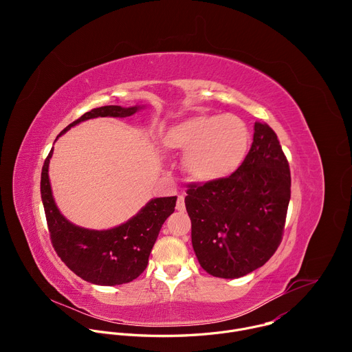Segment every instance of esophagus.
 <instances>
[{"instance_id": "esophagus-1", "label": "esophagus", "mask_w": 352, "mask_h": 352, "mask_svg": "<svg viewBox=\"0 0 352 352\" xmlns=\"http://www.w3.org/2000/svg\"><path fill=\"white\" fill-rule=\"evenodd\" d=\"M177 210L178 212H185V196L184 195H179L178 196V200H177Z\"/></svg>"}]
</instances>
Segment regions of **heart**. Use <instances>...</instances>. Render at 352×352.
<instances>
[{"label": "heart", "instance_id": "heart-1", "mask_svg": "<svg viewBox=\"0 0 352 352\" xmlns=\"http://www.w3.org/2000/svg\"><path fill=\"white\" fill-rule=\"evenodd\" d=\"M250 132L243 120L232 114H195L173 124L163 144L184 155L186 174L197 182L230 177L245 160Z\"/></svg>", "mask_w": 352, "mask_h": 352}]
</instances>
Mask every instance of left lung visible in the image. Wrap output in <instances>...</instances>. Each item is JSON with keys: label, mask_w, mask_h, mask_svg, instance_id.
Listing matches in <instances>:
<instances>
[{"label": "left lung", "mask_w": 352, "mask_h": 352, "mask_svg": "<svg viewBox=\"0 0 352 352\" xmlns=\"http://www.w3.org/2000/svg\"><path fill=\"white\" fill-rule=\"evenodd\" d=\"M254 131L249 153L234 174L192 185L185 196L195 255L204 270L220 278L262 267L281 242L289 167L274 131L262 122Z\"/></svg>", "instance_id": "left-lung-1"}]
</instances>
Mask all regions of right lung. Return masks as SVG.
I'll use <instances>...</instances> for the list:
<instances>
[{"instance_id": "1", "label": "right lung", "mask_w": 352, "mask_h": 352, "mask_svg": "<svg viewBox=\"0 0 352 352\" xmlns=\"http://www.w3.org/2000/svg\"><path fill=\"white\" fill-rule=\"evenodd\" d=\"M144 107V104H135L93 109L61 131L57 139L83 121L98 117L125 118ZM54 147L50 150L41 170L40 192L50 236L57 255L76 276L96 285H120L135 280L147 266L148 255L163 223L174 213L177 196L150 199L128 221L113 228L79 227L67 220L56 205L48 177Z\"/></svg>"}]
</instances>
